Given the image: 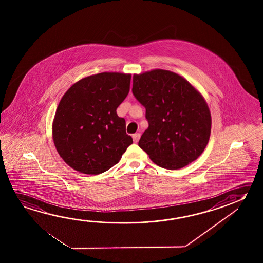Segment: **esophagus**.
I'll use <instances>...</instances> for the list:
<instances>
[{"mask_svg":"<svg viewBox=\"0 0 263 263\" xmlns=\"http://www.w3.org/2000/svg\"><path fill=\"white\" fill-rule=\"evenodd\" d=\"M132 138H133L134 142H138V140H139V138H140V134H134L133 136H132Z\"/></svg>","mask_w":263,"mask_h":263,"instance_id":"esophagus-1","label":"esophagus"}]
</instances>
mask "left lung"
I'll return each mask as SVG.
<instances>
[{
    "instance_id": "1",
    "label": "left lung",
    "mask_w": 263,
    "mask_h": 263,
    "mask_svg": "<svg viewBox=\"0 0 263 263\" xmlns=\"http://www.w3.org/2000/svg\"><path fill=\"white\" fill-rule=\"evenodd\" d=\"M132 91L146 108L148 127L138 146L159 167L178 170L201 155L211 134L202 95L184 78L165 69L134 74Z\"/></svg>"
}]
</instances>
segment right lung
Here are the masks:
<instances>
[{
	"instance_id": "1",
	"label": "right lung",
	"mask_w": 263,
	"mask_h": 263,
	"mask_svg": "<svg viewBox=\"0 0 263 263\" xmlns=\"http://www.w3.org/2000/svg\"><path fill=\"white\" fill-rule=\"evenodd\" d=\"M131 74L83 78L65 92L52 125L56 149L69 167L97 175L118 163L133 139L117 109L128 95Z\"/></svg>"
}]
</instances>
